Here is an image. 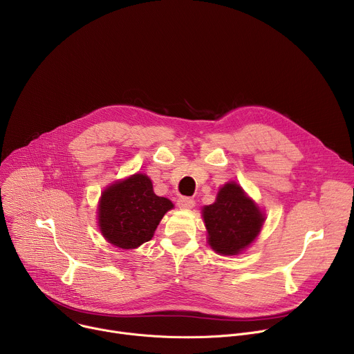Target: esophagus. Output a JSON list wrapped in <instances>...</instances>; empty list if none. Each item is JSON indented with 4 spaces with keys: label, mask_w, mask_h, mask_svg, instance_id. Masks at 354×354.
I'll use <instances>...</instances> for the list:
<instances>
[{
    "label": "esophagus",
    "mask_w": 354,
    "mask_h": 354,
    "mask_svg": "<svg viewBox=\"0 0 354 354\" xmlns=\"http://www.w3.org/2000/svg\"><path fill=\"white\" fill-rule=\"evenodd\" d=\"M194 205H196V201L192 197H179L178 198V206L180 209H192V207H194Z\"/></svg>",
    "instance_id": "1"
}]
</instances>
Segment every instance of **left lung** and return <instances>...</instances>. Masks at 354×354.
I'll use <instances>...</instances> for the list:
<instances>
[{
	"instance_id": "8db88e82",
	"label": "left lung",
	"mask_w": 354,
	"mask_h": 354,
	"mask_svg": "<svg viewBox=\"0 0 354 354\" xmlns=\"http://www.w3.org/2000/svg\"><path fill=\"white\" fill-rule=\"evenodd\" d=\"M210 246L220 255H236L259 234L263 214L236 183L224 185L216 203L203 209Z\"/></svg>"
}]
</instances>
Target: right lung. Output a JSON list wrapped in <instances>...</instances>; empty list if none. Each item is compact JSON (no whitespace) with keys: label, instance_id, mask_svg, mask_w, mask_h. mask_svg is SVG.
Segmentation results:
<instances>
[{"label":"right lung","instance_id":"right-lung-1","mask_svg":"<svg viewBox=\"0 0 354 354\" xmlns=\"http://www.w3.org/2000/svg\"><path fill=\"white\" fill-rule=\"evenodd\" d=\"M172 207L171 200L154 193L148 176L137 174L104 192L99 227L111 243L133 249L153 238L161 218Z\"/></svg>","mask_w":354,"mask_h":354}]
</instances>
